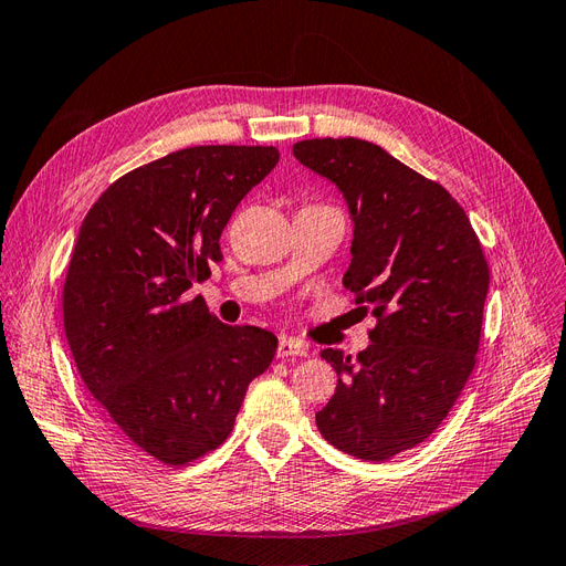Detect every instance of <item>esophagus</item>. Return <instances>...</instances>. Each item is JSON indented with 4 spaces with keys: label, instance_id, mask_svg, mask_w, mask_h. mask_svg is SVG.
I'll return each instance as SVG.
<instances>
[{
    "label": "esophagus",
    "instance_id": "esophagus-1",
    "mask_svg": "<svg viewBox=\"0 0 566 566\" xmlns=\"http://www.w3.org/2000/svg\"><path fill=\"white\" fill-rule=\"evenodd\" d=\"M276 356L279 358H304V356H310V349H306L302 342H297L293 337H281Z\"/></svg>",
    "mask_w": 566,
    "mask_h": 566
}]
</instances>
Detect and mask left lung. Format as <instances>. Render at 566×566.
Instances as JSON below:
<instances>
[{
	"label": "left lung",
	"mask_w": 566,
	"mask_h": 566,
	"mask_svg": "<svg viewBox=\"0 0 566 566\" xmlns=\"http://www.w3.org/2000/svg\"><path fill=\"white\" fill-rule=\"evenodd\" d=\"M295 158L331 179L354 221L345 287L373 314L370 347L356 361L321 356L337 373L316 427L335 449L387 460L413 449L449 416L476 361L489 264L465 210L364 139H306Z\"/></svg>",
	"instance_id": "obj_1"
}]
</instances>
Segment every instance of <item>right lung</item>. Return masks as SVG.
Wrapping results in <instances>:
<instances>
[{"instance_id":"add662e5","label":"right lung","mask_w":566,"mask_h":566,"mask_svg":"<svg viewBox=\"0 0 566 566\" xmlns=\"http://www.w3.org/2000/svg\"><path fill=\"white\" fill-rule=\"evenodd\" d=\"M281 153L193 146L136 167L84 217L63 285L80 378L132 443L188 465L224 443L279 339L219 323L188 287L210 279L219 235Z\"/></svg>"}]
</instances>
